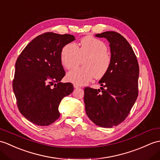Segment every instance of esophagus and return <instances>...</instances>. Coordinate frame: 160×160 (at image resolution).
I'll list each match as a JSON object with an SVG mask.
<instances>
[{
	"mask_svg": "<svg viewBox=\"0 0 160 160\" xmlns=\"http://www.w3.org/2000/svg\"><path fill=\"white\" fill-rule=\"evenodd\" d=\"M73 87L74 88H79V87H81V86H80V85H78L76 84H73Z\"/></svg>",
	"mask_w": 160,
	"mask_h": 160,
	"instance_id": "obj_1",
	"label": "esophagus"
}]
</instances>
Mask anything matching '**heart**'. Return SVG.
<instances>
[{
  "label": "heart",
  "mask_w": 160,
  "mask_h": 160,
  "mask_svg": "<svg viewBox=\"0 0 160 160\" xmlns=\"http://www.w3.org/2000/svg\"><path fill=\"white\" fill-rule=\"evenodd\" d=\"M106 44L92 36H86L80 41V46L70 42L62 48L61 61L67 69L78 65L82 58L85 59L84 67L76 68L67 75V80L78 85L88 83L95 76L98 78L105 76L111 65V56L108 52Z\"/></svg>",
  "instance_id": "1"
}]
</instances>
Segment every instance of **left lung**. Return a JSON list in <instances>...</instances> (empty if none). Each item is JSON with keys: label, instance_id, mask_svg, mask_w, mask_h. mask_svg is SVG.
Wrapping results in <instances>:
<instances>
[{"label": "left lung", "instance_id": "obj_1", "mask_svg": "<svg viewBox=\"0 0 160 160\" xmlns=\"http://www.w3.org/2000/svg\"><path fill=\"white\" fill-rule=\"evenodd\" d=\"M95 36L109 42L112 61L99 82L101 90L84 88L85 110L95 125L110 128L125 121L138 98L139 65L130 44L119 33L106 31Z\"/></svg>", "mask_w": 160, "mask_h": 160}]
</instances>
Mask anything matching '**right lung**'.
I'll return each mask as SVG.
<instances>
[{
  "mask_svg": "<svg viewBox=\"0 0 160 160\" xmlns=\"http://www.w3.org/2000/svg\"><path fill=\"white\" fill-rule=\"evenodd\" d=\"M75 39L69 34L43 33L32 40L17 58L13 90L20 113L32 123H53L60 117L62 99L73 92L72 83L61 82L65 75L61 52Z\"/></svg>",
  "mask_w": 160,
  "mask_h": 160,
  "instance_id": "obj_1",
  "label": "right lung"
}]
</instances>
